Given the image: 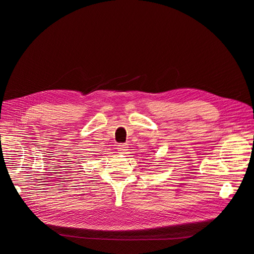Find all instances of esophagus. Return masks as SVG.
Returning <instances> with one entry per match:
<instances>
[{"label":"esophagus","mask_w":254,"mask_h":254,"mask_svg":"<svg viewBox=\"0 0 254 254\" xmlns=\"http://www.w3.org/2000/svg\"><path fill=\"white\" fill-rule=\"evenodd\" d=\"M126 150H128V144L123 143V144H119L118 145V151L120 153H125Z\"/></svg>","instance_id":"obj_1"}]
</instances>
